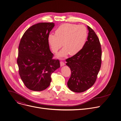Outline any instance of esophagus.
<instances>
[{
	"mask_svg": "<svg viewBox=\"0 0 121 121\" xmlns=\"http://www.w3.org/2000/svg\"><path fill=\"white\" fill-rule=\"evenodd\" d=\"M60 66H64L65 65V63L64 62H63V61H61L60 62Z\"/></svg>",
	"mask_w": 121,
	"mask_h": 121,
	"instance_id": "obj_1",
	"label": "esophagus"
}]
</instances>
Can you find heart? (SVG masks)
Masks as SVG:
<instances>
[{"label":"heart","mask_w":121,"mask_h":121,"mask_svg":"<svg viewBox=\"0 0 121 121\" xmlns=\"http://www.w3.org/2000/svg\"><path fill=\"white\" fill-rule=\"evenodd\" d=\"M55 34L48 35L49 44L54 52L56 53L63 43L64 47L57 56L63 57L69 53L71 56L75 55L82 49L88 37V31L84 25L65 23L56 29Z\"/></svg>","instance_id":"b5f03b06"}]
</instances>
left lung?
<instances>
[{"label":"left lung","instance_id":"1","mask_svg":"<svg viewBox=\"0 0 121 121\" xmlns=\"http://www.w3.org/2000/svg\"><path fill=\"white\" fill-rule=\"evenodd\" d=\"M87 40L78 53L66 60V65L71 71L67 86L75 92H83L93 85L101 63V48L94 31L87 26Z\"/></svg>","mask_w":121,"mask_h":121}]
</instances>
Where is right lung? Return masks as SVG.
I'll use <instances>...</instances> for the list:
<instances>
[{
  "mask_svg": "<svg viewBox=\"0 0 121 121\" xmlns=\"http://www.w3.org/2000/svg\"><path fill=\"white\" fill-rule=\"evenodd\" d=\"M55 23L42 22L33 25L24 33L20 43L17 64L20 76L30 90L40 91L47 88L51 76L60 67L48 42L49 33Z\"/></svg>",
  "mask_w": 121,
  "mask_h": 121,
  "instance_id": "right-lung-1",
  "label": "right lung"
}]
</instances>
